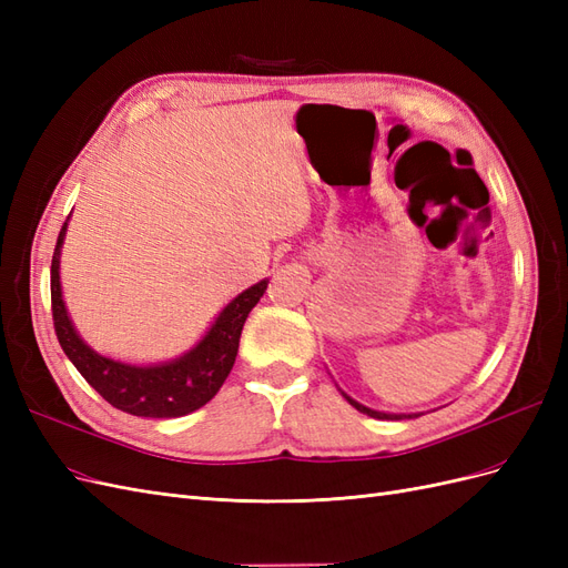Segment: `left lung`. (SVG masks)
Listing matches in <instances>:
<instances>
[{
    "label": "left lung",
    "instance_id": "obj_1",
    "mask_svg": "<svg viewBox=\"0 0 568 568\" xmlns=\"http://www.w3.org/2000/svg\"><path fill=\"white\" fill-rule=\"evenodd\" d=\"M343 395H346V393H343ZM346 400H348L355 409L363 412V415H369V417H374V419H403V415H386V412H376V409H369V407H365V405H359V403H355L353 398H348V395H346Z\"/></svg>",
    "mask_w": 568,
    "mask_h": 568
}]
</instances>
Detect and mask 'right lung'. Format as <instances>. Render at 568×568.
I'll list each match as a JSON object with an SVG mask.
<instances>
[{
  "instance_id": "1",
  "label": "right lung",
  "mask_w": 568,
  "mask_h": 568,
  "mask_svg": "<svg viewBox=\"0 0 568 568\" xmlns=\"http://www.w3.org/2000/svg\"><path fill=\"white\" fill-rule=\"evenodd\" d=\"M65 225L68 222H63L54 257H51V317H54V332L63 353L84 376V382L106 403L134 417L170 419L184 417L189 412L203 407L230 376L244 322L255 303L265 294L267 282H257L246 288L244 294H239L217 315L211 332L199 341V346L180 359L151 367L125 365L118 363V359L97 355L75 334L71 320H68L59 282V255Z\"/></svg>"
}]
</instances>
